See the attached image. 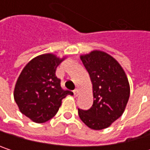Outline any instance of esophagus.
I'll list each match as a JSON object with an SVG mask.
<instances>
[{"label":"esophagus","instance_id":"esophagus-1","mask_svg":"<svg viewBox=\"0 0 150 150\" xmlns=\"http://www.w3.org/2000/svg\"><path fill=\"white\" fill-rule=\"evenodd\" d=\"M73 92H74V96H78V89H75Z\"/></svg>","mask_w":150,"mask_h":150}]
</instances>
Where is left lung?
<instances>
[{"label":"left lung","mask_w":150,"mask_h":150,"mask_svg":"<svg viewBox=\"0 0 150 150\" xmlns=\"http://www.w3.org/2000/svg\"><path fill=\"white\" fill-rule=\"evenodd\" d=\"M93 85L94 102L88 110L78 108L81 120L95 130L109 127L124 112L129 83L122 66L108 54L95 50L81 55Z\"/></svg>","instance_id":"left-lung-1"}]
</instances>
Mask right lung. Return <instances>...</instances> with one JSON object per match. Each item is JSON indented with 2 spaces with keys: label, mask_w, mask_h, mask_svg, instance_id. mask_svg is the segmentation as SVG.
<instances>
[{
  "label": "right lung",
  "mask_w": 150,
  "mask_h": 150,
  "mask_svg": "<svg viewBox=\"0 0 150 150\" xmlns=\"http://www.w3.org/2000/svg\"><path fill=\"white\" fill-rule=\"evenodd\" d=\"M65 58L44 54L32 59L20 74L14 97L20 111L36 123L53 118L62 101L73 92L63 90L61 80L55 75L56 68Z\"/></svg>",
  "instance_id": "1"
}]
</instances>
